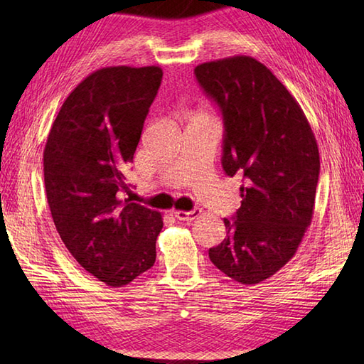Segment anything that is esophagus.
I'll use <instances>...</instances> for the list:
<instances>
[{
	"label": "esophagus",
	"instance_id": "esophagus-1",
	"mask_svg": "<svg viewBox=\"0 0 364 364\" xmlns=\"http://www.w3.org/2000/svg\"><path fill=\"white\" fill-rule=\"evenodd\" d=\"M200 214H202V211H200L198 208H194V210L191 211H173V215L178 220H186V222L197 219Z\"/></svg>",
	"mask_w": 364,
	"mask_h": 364
}]
</instances>
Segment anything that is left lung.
<instances>
[{"instance_id": "left-lung-1", "label": "left lung", "mask_w": 364, "mask_h": 364, "mask_svg": "<svg viewBox=\"0 0 364 364\" xmlns=\"http://www.w3.org/2000/svg\"><path fill=\"white\" fill-rule=\"evenodd\" d=\"M194 73L222 112V167L242 176L241 208L223 219L227 237L210 259L233 280L257 284L296 255L310 227L318 142L296 98L257 59L211 60Z\"/></svg>"}]
</instances>
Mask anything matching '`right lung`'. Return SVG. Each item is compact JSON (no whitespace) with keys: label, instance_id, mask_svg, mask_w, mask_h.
Returning a JSON list of instances; mask_svg holds the SVG:
<instances>
[{"label":"right lung","instance_id":"add662e5","mask_svg":"<svg viewBox=\"0 0 364 364\" xmlns=\"http://www.w3.org/2000/svg\"><path fill=\"white\" fill-rule=\"evenodd\" d=\"M162 81L150 67H106L67 97L43 150L45 191L51 218L81 267L120 288L156 259L162 215L125 202L127 167Z\"/></svg>","mask_w":364,"mask_h":364}]
</instances>
